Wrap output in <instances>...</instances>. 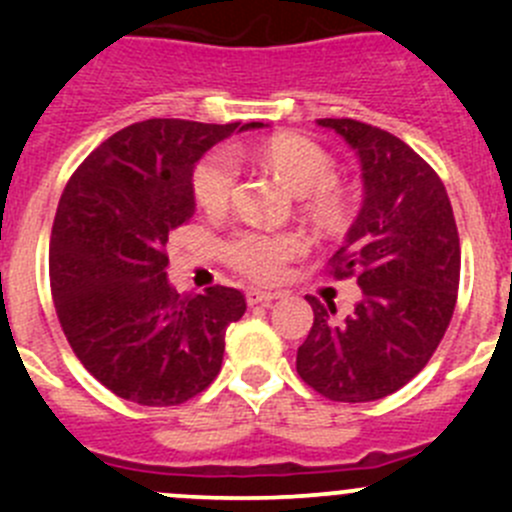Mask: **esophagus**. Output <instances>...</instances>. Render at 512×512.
<instances>
[{"mask_svg":"<svg viewBox=\"0 0 512 512\" xmlns=\"http://www.w3.org/2000/svg\"><path fill=\"white\" fill-rule=\"evenodd\" d=\"M280 297V292H267V289H250L247 292V304H262V307H270L275 299Z\"/></svg>","mask_w":512,"mask_h":512,"instance_id":"1","label":"esophagus"}]
</instances>
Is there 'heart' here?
<instances>
[{
    "mask_svg": "<svg viewBox=\"0 0 512 512\" xmlns=\"http://www.w3.org/2000/svg\"><path fill=\"white\" fill-rule=\"evenodd\" d=\"M260 158L280 175L294 193L327 195L334 178V160L319 143L304 136H275L262 146ZM240 178V163L232 148H218L198 163L193 175L195 200L208 213L227 208ZM297 232L240 230L225 242V260L252 280H272L282 272L289 257L302 250Z\"/></svg>",
    "mask_w": 512,
    "mask_h": 512,
    "instance_id": "heart-1",
    "label": "heart"
}]
</instances>
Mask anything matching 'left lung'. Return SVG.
Listing matches in <instances>:
<instances>
[{
  "label": "left lung",
  "instance_id": "8db88e82",
  "mask_svg": "<svg viewBox=\"0 0 512 512\" xmlns=\"http://www.w3.org/2000/svg\"><path fill=\"white\" fill-rule=\"evenodd\" d=\"M361 160L364 203L329 275L356 277L361 302L347 319L307 297L314 324L297 349V374L332 401L394 394L428 364L458 299L461 242L436 170L394 133L354 118H319Z\"/></svg>",
  "mask_w": 512,
  "mask_h": 512
}]
</instances>
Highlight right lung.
<instances>
[{"instance_id": "1", "label": "right lung", "mask_w": 512, "mask_h": 512, "mask_svg": "<svg viewBox=\"0 0 512 512\" xmlns=\"http://www.w3.org/2000/svg\"><path fill=\"white\" fill-rule=\"evenodd\" d=\"M262 126L148 118L113 133L66 183L51 227V297L74 354L121 399L178 406L218 376L245 294L223 285L178 294L165 245L193 218L203 153Z\"/></svg>"}]
</instances>
